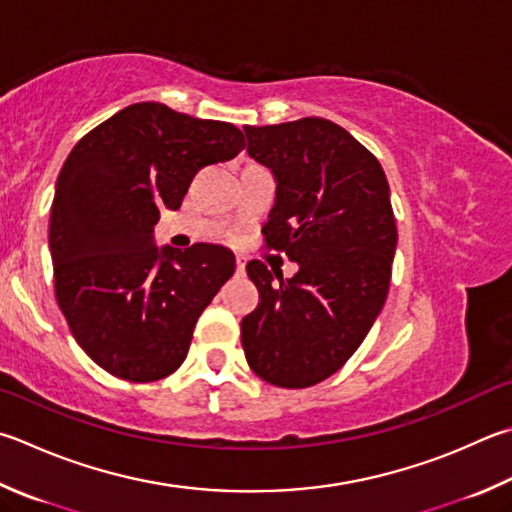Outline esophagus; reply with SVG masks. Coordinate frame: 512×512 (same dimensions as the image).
I'll use <instances>...</instances> for the list:
<instances>
[{"mask_svg": "<svg viewBox=\"0 0 512 512\" xmlns=\"http://www.w3.org/2000/svg\"><path fill=\"white\" fill-rule=\"evenodd\" d=\"M244 268H246V259L237 255V273H244Z\"/></svg>", "mask_w": 512, "mask_h": 512, "instance_id": "34e87169", "label": "esophagus"}]
</instances>
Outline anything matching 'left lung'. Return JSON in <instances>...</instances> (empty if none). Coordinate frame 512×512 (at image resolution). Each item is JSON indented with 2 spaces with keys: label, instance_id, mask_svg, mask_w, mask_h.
<instances>
[{
  "label": "left lung",
  "instance_id": "left-lung-1",
  "mask_svg": "<svg viewBox=\"0 0 512 512\" xmlns=\"http://www.w3.org/2000/svg\"><path fill=\"white\" fill-rule=\"evenodd\" d=\"M244 132L248 154L277 183L266 248L300 268L284 282L259 259L248 262L259 304L241 320V347L266 383L311 387L353 356L387 300L398 239L387 176L327 118Z\"/></svg>",
  "mask_w": 512,
  "mask_h": 512
}]
</instances>
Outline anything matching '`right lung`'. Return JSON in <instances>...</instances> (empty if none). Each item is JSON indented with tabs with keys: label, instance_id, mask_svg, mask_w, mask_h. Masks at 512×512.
<instances>
[{
	"label": "right lung",
	"instance_id": "1",
	"mask_svg": "<svg viewBox=\"0 0 512 512\" xmlns=\"http://www.w3.org/2000/svg\"><path fill=\"white\" fill-rule=\"evenodd\" d=\"M241 129L161 102L120 109L64 161L51 206L55 300L87 356L111 376L152 383L188 356L194 324L235 273L224 246L154 244L201 167L235 159Z\"/></svg>",
	"mask_w": 512,
	"mask_h": 512
}]
</instances>
